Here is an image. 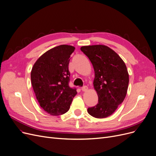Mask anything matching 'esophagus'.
Masks as SVG:
<instances>
[{"mask_svg": "<svg viewBox=\"0 0 156 156\" xmlns=\"http://www.w3.org/2000/svg\"><path fill=\"white\" fill-rule=\"evenodd\" d=\"M82 91H83V92L87 91V90H88V87L86 86V85H85V86L82 87Z\"/></svg>", "mask_w": 156, "mask_h": 156, "instance_id": "obj_1", "label": "esophagus"}]
</instances>
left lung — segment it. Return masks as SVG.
I'll list each match as a JSON object with an SVG mask.
<instances>
[{"label": "left lung", "instance_id": "obj_1", "mask_svg": "<svg viewBox=\"0 0 156 156\" xmlns=\"http://www.w3.org/2000/svg\"><path fill=\"white\" fill-rule=\"evenodd\" d=\"M80 50L91 61L94 71V88L98 104L89 108L91 116L106 118L112 115L126 97L129 83L126 66L119 55L102 44L83 46Z\"/></svg>", "mask_w": 156, "mask_h": 156}]
</instances>
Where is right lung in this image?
Wrapping results in <instances>:
<instances>
[{"instance_id": "obj_1", "label": "right lung", "mask_w": 156, "mask_h": 156, "mask_svg": "<svg viewBox=\"0 0 156 156\" xmlns=\"http://www.w3.org/2000/svg\"><path fill=\"white\" fill-rule=\"evenodd\" d=\"M75 48L62 44L44 53L34 63L31 82L36 98L45 112L60 115L68 112L76 88L69 87V63Z\"/></svg>"}]
</instances>
